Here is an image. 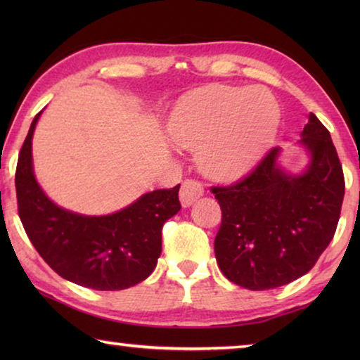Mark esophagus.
Listing matches in <instances>:
<instances>
[{
	"label": "esophagus",
	"instance_id": "obj_1",
	"mask_svg": "<svg viewBox=\"0 0 360 360\" xmlns=\"http://www.w3.org/2000/svg\"><path fill=\"white\" fill-rule=\"evenodd\" d=\"M203 186L200 184V182L193 181V179H186L182 182L181 186V191H179V200H181V205L184 206V208H188L195 200L203 197Z\"/></svg>",
	"mask_w": 360,
	"mask_h": 360
}]
</instances>
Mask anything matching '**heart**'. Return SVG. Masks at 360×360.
I'll list each match as a JSON object with an SVG mask.
<instances>
[{"label": "heart", "instance_id": "heart-1", "mask_svg": "<svg viewBox=\"0 0 360 360\" xmlns=\"http://www.w3.org/2000/svg\"><path fill=\"white\" fill-rule=\"evenodd\" d=\"M281 106L264 87H210L187 94L168 119L174 144L197 149L200 172L238 179L265 157L278 136Z\"/></svg>", "mask_w": 360, "mask_h": 360}]
</instances>
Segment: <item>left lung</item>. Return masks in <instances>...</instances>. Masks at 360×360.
Wrapping results in <instances>:
<instances>
[{
  "label": "left lung",
  "instance_id": "8db88e82",
  "mask_svg": "<svg viewBox=\"0 0 360 360\" xmlns=\"http://www.w3.org/2000/svg\"><path fill=\"white\" fill-rule=\"evenodd\" d=\"M297 144L307 163L290 173L273 148L238 184L214 187L222 224L214 240L217 265L249 290L289 284L311 270L332 241L345 178L330 133L313 112Z\"/></svg>",
  "mask_w": 360,
  "mask_h": 360
}]
</instances>
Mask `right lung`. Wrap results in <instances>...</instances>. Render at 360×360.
Here are the masks:
<instances>
[{"label":"right lung","instance_id":"obj_1","mask_svg":"<svg viewBox=\"0 0 360 360\" xmlns=\"http://www.w3.org/2000/svg\"><path fill=\"white\" fill-rule=\"evenodd\" d=\"M42 111L30 125L15 173L19 216L46 264L66 281L122 290L144 281L162 252V227L178 214L179 184L141 195L111 214L85 216L53 203L34 176L32 141Z\"/></svg>","mask_w":360,"mask_h":360}]
</instances>
